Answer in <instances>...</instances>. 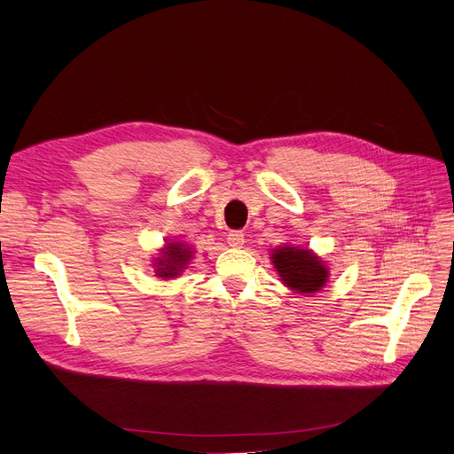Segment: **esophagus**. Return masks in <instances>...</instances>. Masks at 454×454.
Listing matches in <instances>:
<instances>
[{
	"label": "esophagus",
	"mask_w": 454,
	"mask_h": 454,
	"mask_svg": "<svg viewBox=\"0 0 454 454\" xmlns=\"http://www.w3.org/2000/svg\"><path fill=\"white\" fill-rule=\"evenodd\" d=\"M227 244L231 248H240L244 244V232L242 231H231L227 235Z\"/></svg>",
	"instance_id": "34e87169"
}]
</instances>
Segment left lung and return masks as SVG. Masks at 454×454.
I'll return each instance as SVG.
<instances>
[{"instance_id":"8db88e82","label":"left lung","mask_w":454,"mask_h":454,"mask_svg":"<svg viewBox=\"0 0 454 454\" xmlns=\"http://www.w3.org/2000/svg\"><path fill=\"white\" fill-rule=\"evenodd\" d=\"M270 261L284 286L295 294H318L327 284L329 267L309 248L282 244L270 252Z\"/></svg>"}]
</instances>
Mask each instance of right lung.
<instances>
[{
  "instance_id": "right-lung-1",
  "label": "right lung",
  "mask_w": 454,
  "mask_h": 454,
  "mask_svg": "<svg viewBox=\"0 0 454 454\" xmlns=\"http://www.w3.org/2000/svg\"><path fill=\"white\" fill-rule=\"evenodd\" d=\"M193 248L182 240H167L162 248L159 250V255L153 259L155 277L162 280L177 278L187 269L189 261L193 259Z\"/></svg>"
}]
</instances>
